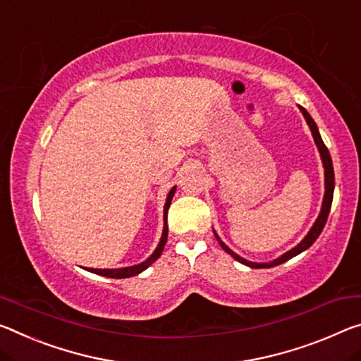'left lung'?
I'll return each mask as SVG.
<instances>
[{
	"label": "left lung",
	"mask_w": 361,
	"mask_h": 361,
	"mask_svg": "<svg viewBox=\"0 0 361 361\" xmlns=\"http://www.w3.org/2000/svg\"><path fill=\"white\" fill-rule=\"evenodd\" d=\"M300 112L304 114V117L307 120L308 127H310L312 130V135H313V140H314V145H317L318 151H319V156H322V160H323V167H324V197H323V205H322V212H319L318 219L317 221L313 223L312 230L308 231L307 236L302 239V241L295 245L294 249L288 250V252L283 254L281 257H278V259H274L273 262H265V263H255V262H249L243 259V257H239L238 254H234L233 250L228 247V245L221 241V239L219 238V234H215L216 241L220 243V245L223 247V250H225L226 254H230L234 260H238L239 263H243V265H247L250 268H271V267H276V265H281V263L288 262L289 259H293V257L299 255L300 252H304V250H307L310 245L317 241L319 233L323 231V228L326 225V220H328V215H329V210H331V204H333V194H334V169H333V160H331V156H329V151L328 147L324 146V142L322 140V136H319V131H318V127L317 123H314V120L310 117V114H308L304 107H300Z\"/></svg>",
	"instance_id": "1"
}]
</instances>
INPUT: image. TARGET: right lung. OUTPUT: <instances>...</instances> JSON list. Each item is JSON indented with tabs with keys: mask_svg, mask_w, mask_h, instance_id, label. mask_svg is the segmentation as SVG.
I'll return each mask as SVG.
<instances>
[{
	"mask_svg": "<svg viewBox=\"0 0 361 361\" xmlns=\"http://www.w3.org/2000/svg\"><path fill=\"white\" fill-rule=\"evenodd\" d=\"M176 186H173L169 192L167 196V201H165V207H164V231H162V238H160V243L154 250L152 255L149 259H146L145 262L138 263V265H133V267H125V268H116V270H109V268H104V270H101V268H87L88 271L91 273H96V274H101V276H107V278H116V279H122V278H130V276H136V274H140L141 271H145L147 267L152 265L154 262H156L160 254H162V250L165 247V243H167V236H169V226H167V214H169V207L171 204V197H173Z\"/></svg>",
	"mask_w": 361,
	"mask_h": 361,
	"instance_id": "right-lung-1",
	"label": "right lung"
}]
</instances>
